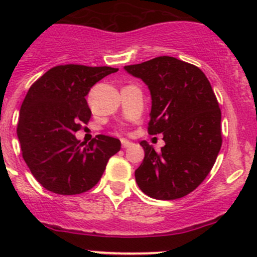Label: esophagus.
I'll use <instances>...</instances> for the list:
<instances>
[{
	"mask_svg": "<svg viewBox=\"0 0 257 257\" xmlns=\"http://www.w3.org/2000/svg\"><path fill=\"white\" fill-rule=\"evenodd\" d=\"M131 145H132V142L125 141V139H121V147L128 148V147H131Z\"/></svg>",
	"mask_w": 257,
	"mask_h": 257,
	"instance_id": "esophagus-1",
	"label": "esophagus"
}]
</instances>
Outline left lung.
I'll return each mask as SVG.
<instances>
[{
	"instance_id": "obj_1",
	"label": "left lung",
	"mask_w": 257,
	"mask_h": 257,
	"mask_svg": "<svg viewBox=\"0 0 257 257\" xmlns=\"http://www.w3.org/2000/svg\"><path fill=\"white\" fill-rule=\"evenodd\" d=\"M152 94L148 133H163L160 152L141 142L144 159L136 170L141 190L158 200H174L195 190L208 177L222 144L221 110L200 68L162 56L124 67Z\"/></svg>"
}]
</instances>
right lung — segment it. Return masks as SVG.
Masks as SVG:
<instances>
[{
    "mask_svg": "<svg viewBox=\"0 0 257 257\" xmlns=\"http://www.w3.org/2000/svg\"><path fill=\"white\" fill-rule=\"evenodd\" d=\"M118 68L82 64L56 66L28 89L17 125L22 157L38 183L59 195L90 190L102 178L120 142L99 134L88 144L74 134L88 124L85 95L90 88Z\"/></svg>",
    "mask_w": 257,
    "mask_h": 257,
    "instance_id": "obj_1",
    "label": "right lung"
}]
</instances>
